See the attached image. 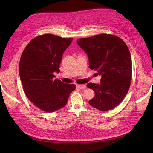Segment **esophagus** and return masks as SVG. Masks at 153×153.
<instances>
[{
    "label": "esophagus",
    "mask_w": 153,
    "mask_h": 153,
    "mask_svg": "<svg viewBox=\"0 0 153 153\" xmlns=\"http://www.w3.org/2000/svg\"><path fill=\"white\" fill-rule=\"evenodd\" d=\"M77 87L80 89H85L86 88V86L83 84H77Z\"/></svg>",
    "instance_id": "esophagus-1"
}]
</instances>
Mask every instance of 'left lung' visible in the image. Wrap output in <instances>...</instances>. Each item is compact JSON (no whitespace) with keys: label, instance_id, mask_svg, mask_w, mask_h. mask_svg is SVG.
I'll list each match as a JSON object with an SVG mask.
<instances>
[{"label":"left lung","instance_id":"obj_1","mask_svg":"<svg viewBox=\"0 0 153 153\" xmlns=\"http://www.w3.org/2000/svg\"><path fill=\"white\" fill-rule=\"evenodd\" d=\"M89 57V67L101 75L100 83H89L95 96L90 105L102 111L111 110L126 96L132 79V62L124 41L117 36L100 34L77 39Z\"/></svg>","mask_w":153,"mask_h":153}]
</instances>
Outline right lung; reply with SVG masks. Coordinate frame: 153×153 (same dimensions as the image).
I'll list each match as a JSON object with an SVG mask.
<instances>
[{"instance_id": "add662e5", "label": "right lung", "mask_w": 153, "mask_h": 153, "mask_svg": "<svg viewBox=\"0 0 153 153\" xmlns=\"http://www.w3.org/2000/svg\"><path fill=\"white\" fill-rule=\"evenodd\" d=\"M73 38L45 34L33 39L25 48L19 63L20 78L28 99L41 110L52 113L67 104L76 86L54 79L60 72L62 56Z\"/></svg>"}]
</instances>
